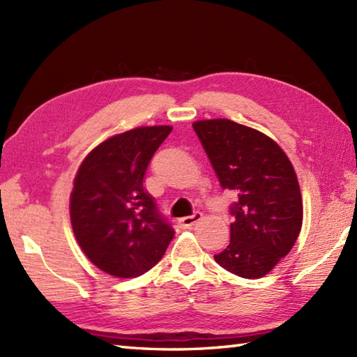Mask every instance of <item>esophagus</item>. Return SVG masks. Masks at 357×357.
I'll return each mask as SVG.
<instances>
[{
    "mask_svg": "<svg viewBox=\"0 0 357 357\" xmlns=\"http://www.w3.org/2000/svg\"><path fill=\"white\" fill-rule=\"evenodd\" d=\"M201 219H202V213H201V211H195V213L190 215V216L181 218V219H179V225L184 227V229H190V227H193L196 222H199Z\"/></svg>",
    "mask_w": 357,
    "mask_h": 357,
    "instance_id": "34e87169",
    "label": "esophagus"
}]
</instances>
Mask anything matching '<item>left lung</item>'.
<instances>
[{"instance_id":"8db88e82","label":"left lung","mask_w":357,"mask_h":357,"mask_svg":"<svg viewBox=\"0 0 357 357\" xmlns=\"http://www.w3.org/2000/svg\"><path fill=\"white\" fill-rule=\"evenodd\" d=\"M231 204L230 244L215 261L233 275L257 279L290 253L302 227V198L290 159L267 135L230 119L193 124Z\"/></svg>"}]
</instances>
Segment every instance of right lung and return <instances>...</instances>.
Segmentation results:
<instances>
[{
	"mask_svg": "<svg viewBox=\"0 0 357 357\" xmlns=\"http://www.w3.org/2000/svg\"><path fill=\"white\" fill-rule=\"evenodd\" d=\"M170 126L115 135L82 161L70 195V221L82 252L116 278H136L161 261L174 236L144 187L151 156Z\"/></svg>",
	"mask_w": 357,
	"mask_h": 357,
	"instance_id": "1",
	"label": "right lung"
}]
</instances>
